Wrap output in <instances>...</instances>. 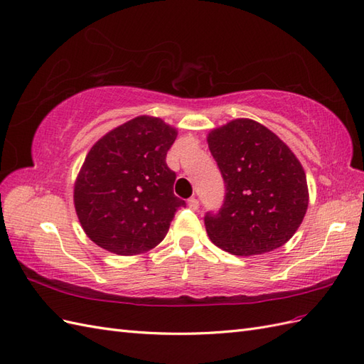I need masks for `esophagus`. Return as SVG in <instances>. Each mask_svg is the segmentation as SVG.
I'll return each instance as SVG.
<instances>
[{
  "instance_id": "1",
  "label": "esophagus",
  "mask_w": 364,
  "mask_h": 364,
  "mask_svg": "<svg viewBox=\"0 0 364 364\" xmlns=\"http://www.w3.org/2000/svg\"><path fill=\"white\" fill-rule=\"evenodd\" d=\"M188 206L192 209V210H198V208H200V201L195 198V197H192L189 201H188Z\"/></svg>"
}]
</instances>
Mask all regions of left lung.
Here are the masks:
<instances>
[{
  "instance_id": "left-lung-1",
  "label": "left lung",
  "mask_w": 364,
  "mask_h": 364,
  "mask_svg": "<svg viewBox=\"0 0 364 364\" xmlns=\"http://www.w3.org/2000/svg\"><path fill=\"white\" fill-rule=\"evenodd\" d=\"M208 144L226 184L223 208L204 217L212 243L240 257L287 243L309 204L306 173L295 154L272 130L249 118L212 129Z\"/></svg>"
}]
</instances>
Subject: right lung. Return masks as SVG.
<instances>
[{
  "label": "right lung",
  "mask_w": 364,
  "mask_h": 364,
  "mask_svg": "<svg viewBox=\"0 0 364 364\" xmlns=\"http://www.w3.org/2000/svg\"><path fill=\"white\" fill-rule=\"evenodd\" d=\"M176 129L141 115L112 129L92 146L73 186L80 225L97 246L138 255L163 241L175 212L176 175L166 164Z\"/></svg>",
  "instance_id": "1"
}]
</instances>
